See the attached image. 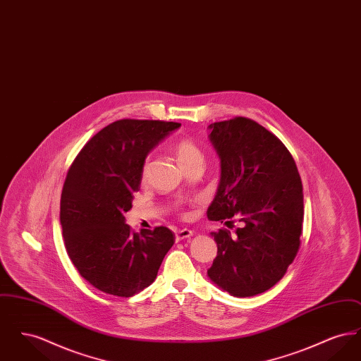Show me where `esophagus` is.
Masks as SVG:
<instances>
[{"instance_id": "esophagus-1", "label": "esophagus", "mask_w": 361, "mask_h": 361, "mask_svg": "<svg viewBox=\"0 0 361 361\" xmlns=\"http://www.w3.org/2000/svg\"><path fill=\"white\" fill-rule=\"evenodd\" d=\"M193 235V231L189 230V228H183V230H178L176 233V242H180V240H185Z\"/></svg>"}]
</instances>
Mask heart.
I'll use <instances>...</instances> for the list:
<instances>
[{"instance_id":"obj_1","label":"heart","mask_w":361,"mask_h":361,"mask_svg":"<svg viewBox=\"0 0 361 361\" xmlns=\"http://www.w3.org/2000/svg\"><path fill=\"white\" fill-rule=\"evenodd\" d=\"M174 153L183 168H185L190 162L202 159V152L193 142H190L188 139H183V140L177 142V145L174 147ZM149 168H150V159L146 158L143 161V165L140 169V176L143 180H146V177L149 174ZM183 215H187V212H183Z\"/></svg>"}]
</instances>
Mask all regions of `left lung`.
<instances>
[{
    "mask_svg": "<svg viewBox=\"0 0 361 361\" xmlns=\"http://www.w3.org/2000/svg\"><path fill=\"white\" fill-rule=\"evenodd\" d=\"M208 128L222 173L207 216L240 222L234 233H212L218 255L208 276L233 296H255L272 288L299 252L302 180L284 143L257 121L237 116Z\"/></svg>",
    "mask_w": 361,
    "mask_h": 361,
    "instance_id": "obj_1",
    "label": "left lung"
}]
</instances>
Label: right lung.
<instances>
[{"instance_id":"right-lung-1","label":"right lung","mask_w":361,"mask_h":361,"mask_svg":"<svg viewBox=\"0 0 361 361\" xmlns=\"http://www.w3.org/2000/svg\"><path fill=\"white\" fill-rule=\"evenodd\" d=\"M181 124L121 119L90 137L62 189L61 224L71 262L100 291L130 298L154 281L174 234L159 226L135 233L124 224L149 152Z\"/></svg>"}]
</instances>
